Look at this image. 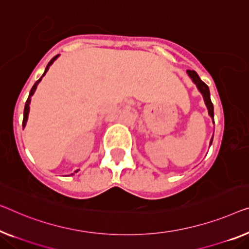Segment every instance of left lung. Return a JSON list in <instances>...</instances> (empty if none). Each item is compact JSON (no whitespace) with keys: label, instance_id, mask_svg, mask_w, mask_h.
Wrapping results in <instances>:
<instances>
[{"label":"left lung","instance_id":"8db88e82","mask_svg":"<svg viewBox=\"0 0 249 249\" xmlns=\"http://www.w3.org/2000/svg\"><path fill=\"white\" fill-rule=\"evenodd\" d=\"M187 72H188L189 77L192 79V81L196 84V86L198 87L199 91L202 94L203 99H205V103H206V106L208 108V113H209L211 118H213V103H211V99H210L209 87H208L207 85L203 83L201 79H200L198 73H196L195 70H187ZM211 143H213V139H211V141H210V145H211Z\"/></svg>","mask_w":249,"mask_h":249}]
</instances>
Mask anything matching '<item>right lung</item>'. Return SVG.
<instances>
[{
  "label": "right lung",
  "mask_w": 249,
  "mask_h": 249,
  "mask_svg": "<svg viewBox=\"0 0 249 249\" xmlns=\"http://www.w3.org/2000/svg\"><path fill=\"white\" fill-rule=\"evenodd\" d=\"M59 57V54H57L55 55V57H53V59H51L50 60V62L49 64L47 65V67H46V70H44V72H43V75L40 77V79L39 80H36V84L33 85V87L31 88V90H30V94H29V97H28V99H27V102H25V106H24V113H23V123H22V125H23V127H25V125H27V121H28V116H29V110H30V102H31V97H32V95L35 94V91H36V86H38L39 85V83L40 81H41V79H42V77L46 75V72L48 71V70H49V67L53 64V61L55 60V59H57ZM78 172V170L77 171H75V173H77ZM73 174V173H72Z\"/></svg>",
  "instance_id": "1"
}]
</instances>
